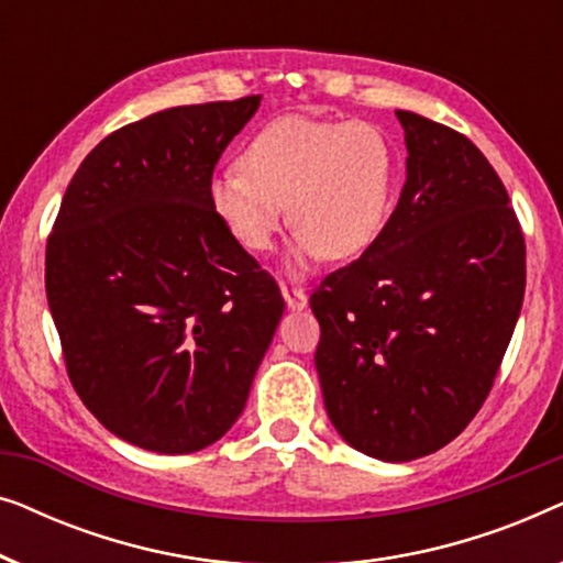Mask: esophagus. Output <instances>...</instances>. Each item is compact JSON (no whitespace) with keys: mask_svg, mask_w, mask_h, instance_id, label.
<instances>
[{"mask_svg":"<svg viewBox=\"0 0 563 563\" xmlns=\"http://www.w3.org/2000/svg\"><path fill=\"white\" fill-rule=\"evenodd\" d=\"M282 297H284V302H287L289 310H305L307 307V295H305V289H299V287H282Z\"/></svg>","mask_w":563,"mask_h":563,"instance_id":"34e87169","label":"esophagus"}]
</instances>
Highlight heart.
Returning a JSON list of instances; mask_svg holds the SVG:
<instances>
[{
  "label": "heart",
  "mask_w": 563,
  "mask_h": 563,
  "mask_svg": "<svg viewBox=\"0 0 563 563\" xmlns=\"http://www.w3.org/2000/svg\"><path fill=\"white\" fill-rule=\"evenodd\" d=\"M238 166L210 179L212 212L253 253L272 249L289 220V274L361 256L387 225L397 153L372 122L279 118L245 143Z\"/></svg>",
  "instance_id": "1"
}]
</instances>
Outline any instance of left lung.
Instances as JSON below:
<instances>
[{
	"instance_id": "8db88e82",
	"label": "left lung",
	"mask_w": 563,
	"mask_h": 563,
	"mask_svg": "<svg viewBox=\"0 0 563 563\" xmlns=\"http://www.w3.org/2000/svg\"><path fill=\"white\" fill-rule=\"evenodd\" d=\"M405 187L382 235L310 297L328 418L353 449L412 461L487 399L526 295L505 184L456 130L397 110Z\"/></svg>"
}]
</instances>
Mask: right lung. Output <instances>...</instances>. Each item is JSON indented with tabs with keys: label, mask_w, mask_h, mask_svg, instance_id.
<instances>
[{
	"label": "right lung",
	"mask_w": 563,
	"mask_h": 563,
	"mask_svg": "<svg viewBox=\"0 0 563 563\" xmlns=\"http://www.w3.org/2000/svg\"><path fill=\"white\" fill-rule=\"evenodd\" d=\"M261 95L114 130L68 184L45 295L68 376L122 441L191 453L241 418L282 291L212 212L207 187Z\"/></svg>",
	"instance_id": "right-lung-1"
}]
</instances>
